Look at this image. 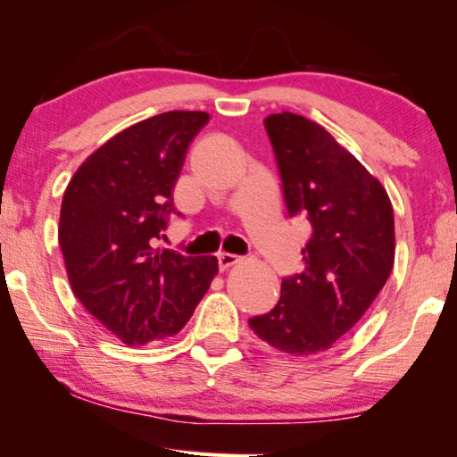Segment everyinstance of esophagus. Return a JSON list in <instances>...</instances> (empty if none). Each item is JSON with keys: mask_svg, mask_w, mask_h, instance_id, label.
<instances>
[{"mask_svg": "<svg viewBox=\"0 0 457 457\" xmlns=\"http://www.w3.org/2000/svg\"><path fill=\"white\" fill-rule=\"evenodd\" d=\"M238 261H241V257L233 255V253H219V267H220V271H224V269H228V267H233V265H237Z\"/></svg>", "mask_w": 457, "mask_h": 457, "instance_id": "obj_1", "label": "esophagus"}]
</instances>
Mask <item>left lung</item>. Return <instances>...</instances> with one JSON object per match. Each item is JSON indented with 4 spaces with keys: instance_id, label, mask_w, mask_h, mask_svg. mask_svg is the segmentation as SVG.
<instances>
[{
    "instance_id": "1",
    "label": "left lung",
    "mask_w": 457,
    "mask_h": 457,
    "mask_svg": "<svg viewBox=\"0 0 457 457\" xmlns=\"http://www.w3.org/2000/svg\"><path fill=\"white\" fill-rule=\"evenodd\" d=\"M289 216L312 222L305 269L249 328L291 356L318 354L346 336L385 287L395 263V216L385 186L308 117H265Z\"/></svg>"
}]
</instances>
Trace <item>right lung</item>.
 <instances>
[{
	"label": "right lung",
	"mask_w": 457,
	"mask_h": 457,
	"mask_svg": "<svg viewBox=\"0 0 457 457\" xmlns=\"http://www.w3.org/2000/svg\"><path fill=\"white\" fill-rule=\"evenodd\" d=\"M208 121L204 111H168L127 127L64 190L58 243L72 294L127 346L178 334L219 273L216 257L154 246L190 141Z\"/></svg>",
	"instance_id": "right-lung-1"
}]
</instances>
